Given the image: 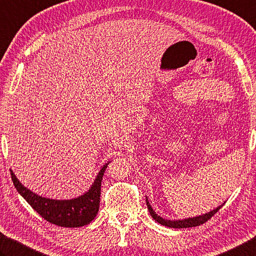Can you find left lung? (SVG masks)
<instances>
[{"label":"left lung","instance_id":"obj_1","mask_svg":"<svg viewBox=\"0 0 256 256\" xmlns=\"http://www.w3.org/2000/svg\"><path fill=\"white\" fill-rule=\"evenodd\" d=\"M146 204H147L149 213H150V216L156 222H158L159 224L167 226V228H195V226L204 224L206 220H208L212 216H213L216 212H218L220 207L225 204V202L222 205L216 207V208H214L213 210L208 212V213H205V214L200 215V216H195V218H184V220H174L162 218V216L156 214V212L152 210V207L150 206V204H149L147 196H146Z\"/></svg>","mask_w":256,"mask_h":256}]
</instances>
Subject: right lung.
<instances>
[{
    "label": "right lung",
    "instance_id": "right-lung-1",
    "mask_svg": "<svg viewBox=\"0 0 256 256\" xmlns=\"http://www.w3.org/2000/svg\"><path fill=\"white\" fill-rule=\"evenodd\" d=\"M109 162L101 167L88 190L70 200H53L38 195L24 186L12 170L11 176L18 194L46 220L62 228H81L91 223L98 214L101 182Z\"/></svg>",
    "mask_w": 256,
    "mask_h": 256
}]
</instances>
